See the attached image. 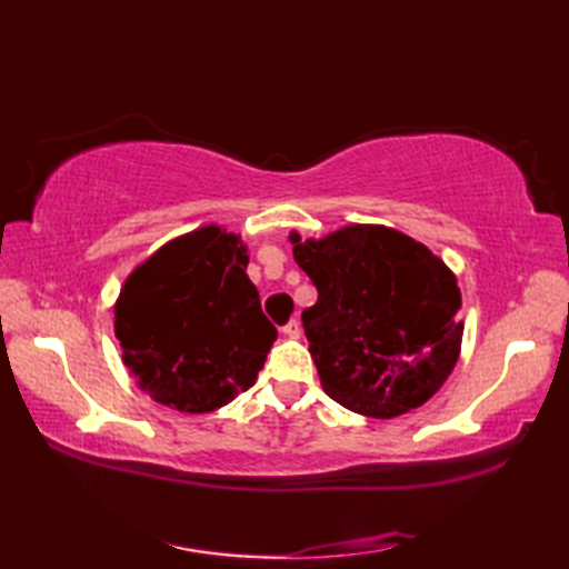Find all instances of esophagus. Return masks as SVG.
<instances>
[{
	"label": "esophagus",
	"instance_id": "esophagus-1",
	"mask_svg": "<svg viewBox=\"0 0 569 569\" xmlns=\"http://www.w3.org/2000/svg\"><path fill=\"white\" fill-rule=\"evenodd\" d=\"M281 332L288 337V340H298V337H300V322L298 320L286 322L283 328H281Z\"/></svg>",
	"mask_w": 569,
	"mask_h": 569
}]
</instances>
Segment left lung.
<instances>
[{
	"mask_svg": "<svg viewBox=\"0 0 569 569\" xmlns=\"http://www.w3.org/2000/svg\"><path fill=\"white\" fill-rule=\"evenodd\" d=\"M288 239L296 263L318 288L303 328L325 393L381 420L438 393L457 365L465 330L462 296L445 261L383 224Z\"/></svg>",
	"mask_w": 569,
	"mask_h": 569,
	"instance_id": "8db88e82",
	"label": "left lung"
}]
</instances>
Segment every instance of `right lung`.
Instances as JSON below:
<instances>
[{"label":"right lung","instance_id":"add662e5","mask_svg":"<svg viewBox=\"0 0 569 569\" xmlns=\"http://www.w3.org/2000/svg\"><path fill=\"white\" fill-rule=\"evenodd\" d=\"M239 234L208 224L137 266L114 306L124 367L180 413H210L257 381L276 328L247 276Z\"/></svg>","mask_w":569,"mask_h":569}]
</instances>
